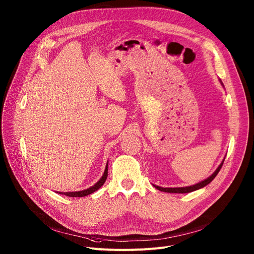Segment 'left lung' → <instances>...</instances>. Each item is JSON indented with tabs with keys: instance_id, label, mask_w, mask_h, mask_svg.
I'll use <instances>...</instances> for the list:
<instances>
[{
	"instance_id": "1",
	"label": "left lung",
	"mask_w": 254,
	"mask_h": 254,
	"mask_svg": "<svg viewBox=\"0 0 254 254\" xmlns=\"http://www.w3.org/2000/svg\"><path fill=\"white\" fill-rule=\"evenodd\" d=\"M223 162H224V161H223ZM223 162L220 164V166L217 168V170H216L214 173H213V174H212L209 178H207L206 180H204V181H202V182H199V183H197V184H194V185H192V186H188V188H174V189H164V188H159V186H156V185H154V186H155V189H157L158 190L165 191V192H171V193H186V192L194 191V190H199V189L204 188V186H206L207 184H209L213 179H214V178L216 177V175L218 174V172L220 171V169H221V167H222V165H223Z\"/></svg>"
}]
</instances>
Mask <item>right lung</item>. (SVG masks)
Instances as JSON below:
<instances>
[{
	"mask_svg": "<svg viewBox=\"0 0 254 254\" xmlns=\"http://www.w3.org/2000/svg\"><path fill=\"white\" fill-rule=\"evenodd\" d=\"M107 176H108V164H107L106 166V169H105V172H104V175L102 176V178L95 184L93 186H91V188L85 190H81V191H75V192H60L62 194H64L66 196H73V197H80V196H85V195H88L92 192L97 191L101 186L105 183L106 179H107Z\"/></svg>",
	"mask_w": 254,
	"mask_h": 254,
	"instance_id": "add662e5",
	"label": "right lung"
}]
</instances>
